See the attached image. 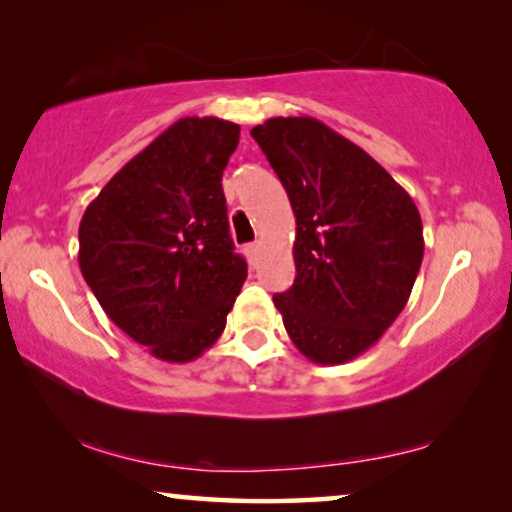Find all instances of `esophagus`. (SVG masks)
Returning a JSON list of instances; mask_svg holds the SVG:
<instances>
[{
	"mask_svg": "<svg viewBox=\"0 0 512 512\" xmlns=\"http://www.w3.org/2000/svg\"><path fill=\"white\" fill-rule=\"evenodd\" d=\"M258 254H261V242H251V244H247V256H249L251 263L258 261Z\"/></svg>",
	"mask_w": 512,
	"mask_h": 512,
	"instance_id": "obj_1",
	"label": "esophagus"
}]
</instances>
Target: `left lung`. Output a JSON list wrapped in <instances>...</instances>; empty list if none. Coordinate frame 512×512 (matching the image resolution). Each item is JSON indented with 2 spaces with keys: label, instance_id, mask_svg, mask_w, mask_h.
<instances>
[{
  "label": "left lung",
  "instance_id": "obj_1",
  "mask_svg": "<svg viewBox=\"0 0 512 512\" xmlns=\"http://www.w3.org/2000/svg\"><path fill=\"white\" fill-rule=\"evenodd\" d=\"M251 137L296 214V279L272 298L286 333L319 366L352 361L408 303L422 216L375 158L317 118H268Z\"/></svg>",
  "mask_w": 512,
  "mask_h": 512
}]
</instances>
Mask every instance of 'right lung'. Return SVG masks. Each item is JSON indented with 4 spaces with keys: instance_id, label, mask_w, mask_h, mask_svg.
Listing matches in <instances>:
<instances>
[{
    "instance_id": "add662e5",
    "label": "right lung",
    "mask_w": 512,
    "mask_h": 512,
    "mask_svg": "<svg viewBox=\"0 0 512 512\" xmlns=\"http://www.w3.org/2000/svg\"><path fill=\"white\" fill-rule=\"evenodd\" d=\"M240 125L172 123L83 212L79 268L107 317L160 361L214 345L247 279L228 233L221 177Z\"/></svg>"
}]
</instances>
